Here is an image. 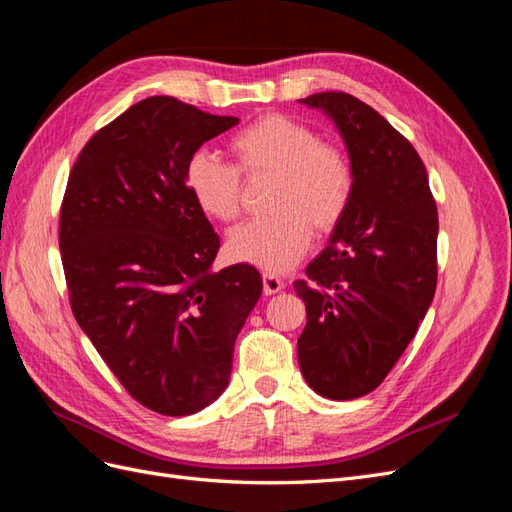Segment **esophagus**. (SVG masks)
Masks as SVG:
<instances>
[{
	"mask_svg": "<svg viewBox=\"0 0 512 512\" xmlns=\"http://www.w3.org/2000/svg\"><path fill=\"white\" fill-rule=\"evenodd\" d=\"M284 282L277 277L275 273H262V288H265V294H277L284 290Z\"/></svg>",
	"mask_w": 512,
	"mask_h": 512,
	"instance_id": "esophagus-1",
	"label": "esophagus"
}]
</instances>
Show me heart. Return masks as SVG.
<instances>
[{"label": "heart", "instance_id": "1", "mask_svg": "<svg viewBox=\"0 0 512 512\" xmlns=\"http://www.w3.org/2000/svg\"><path fill=\"white\" fill-rule=\"evenodd\" d=\"M235 166L200 149L185 162L183 181L196 207L215 222H232L241 213V176L273 177L269 211L273 215L230 230V256L282 273L307 254L316 232H331L350 207L354 168L344 149L318 141L305 123L286 115H262L230 138Z\"/></svg>", "mask_w": 512, "mask_h": 512}]
</instances>
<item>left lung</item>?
<instances>
[{"mask_svg":"<svg viewBox=\"0 0 512 512\" xmlns=\"http://www.w3.org/2000/svg\"><path fill=\"white\" fill-rule=\"evenodd\" d=\"M329 115L354 168V194L324 252L294 282L307 324L303 378L327 399L371 393L427 314L438 282V209L423 160L374 108L344 91L299 100Z\"/></svg>","mask_w":512,"mask_h":512,"instance_id":"left-lung-1","label":"left lung"}]
</instances>
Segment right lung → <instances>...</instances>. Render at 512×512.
I'll use <instances>...</instances> for the list:
<instances>
[{
  "mask_svg": "<svg viewBox=\"0 0 512 512\" xmlns=\"http://www.w3.org/2000/svg\"><path fill=\"white\" fill-rule=\"evenodd\" d=\"M170 96L130 106L89 138L59 215L72 314L138 404L188 416L228 386L235 339L262 292L220 250L183 181L198 147L237 126Z\"/></svg>",
  "mask_w": 512,
  "mask_h": 512,
  "instance_id": "obj_1",
  "label": "right lung"
}]
</instances>
